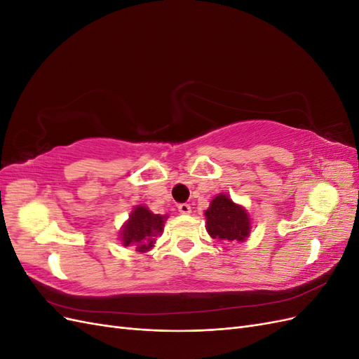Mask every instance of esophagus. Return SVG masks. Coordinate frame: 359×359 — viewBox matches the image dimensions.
Instances as JSON below:
<instances>
[{
  "label": "esophagus",
  "mask_w": 359,
  "mask_h": 359,
  "mask_svg": "<svg viewBox=\"0 0 359 359\" xmlns=\"http://www.w3.org/2000/svg\"><path fill=\"white\" fill-rule=\"evenodd\" d=\"M178 211L184 215H189L191 212V206L189 203H180L178 205Z\"/></svg>",
  "instance_id": "34e87169"
}]
</instances>
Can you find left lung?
<instances>
[{"instance_id":"8db88e82","label":"left lung","mask_w":359,"mask_h":359,"mask_svg":"<svg viewBox=\"0 0 359 359\" xmlns=\"http://www.w3.org/2000/svg\"><path fill=\"white\" fill-rule=\"evenodd\" d=\"M205 229L212 240L224 243H244L252 232V219L243 205L219 193L205 212Z\"/></svg>"}]
</instances>
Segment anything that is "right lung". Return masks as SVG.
Returning <instances> with one entry per match:
<instances>
[{"label":"right lung","instance_id":"right-lung-1","mask_svg":"<svg viewBox=\"0 0 359 359\" xmlns=\"http://www.w3.org/2000/svg\"><path fill=\"white\" fill-rule=\"evenodd\" d=\"M168 217L154 214L145 205H136L119 231V241L124 247H135L136 252H149L156 244V236L163 233Z\"/></svg>","mask_w":359,"mask_h":359}]
</instances>
